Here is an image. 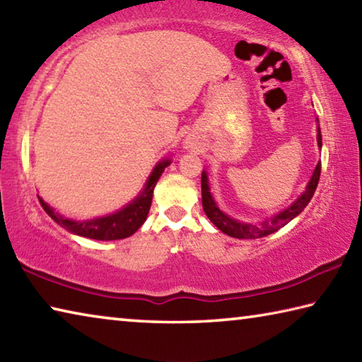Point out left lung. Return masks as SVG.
Masks as SVG:
<instances>
[{
    "label": "left lung",
    "mask_w": 362,
    "mask_h": 362,
    "mask_svg": "<svg viewBox=\"0 0 362 362\" xmlns=\"http://www.w3.org/2000/svg\"><path fill=\"white\" fill-rule=\"evenodd\" d=\"M318 122V119H316ZM316 141H318V148H322V139H321V130H320V124L316 127ZM320 173H321V162H318L316 168L313 171L312 177H310L308 185L305 187L299 197L296 199L288 208H284L283 211L274 214V216L262 221L259 224H252V223H243V221H238L235 218H230L229 214H226L221 208L218 206L216 202H214L213 195L210 192V181H208V173L204 170L202 171V205H204V211L208 216V219L218 227L221 232L227 233L229 237L233 238H262L267 237L270 233L276 232L278 229H281L283 226H286L289 221H293L296 216L303 211V208L308 205V202L312 200L313 194L316 191V186H318L320 181Z\"/></svg>",
    "instance_id": "8db88e82"
}]
</instances>
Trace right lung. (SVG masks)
<instances>
[{
    "label": "right lung",
    "instance_id": "1",
    "mask_svg": "<svg viewBox=\"0 0 362 362\" xmlns=\"http://www.w3.org/2000/svg\"><path fill=\"white\" fill-rule=\"evenodd\" d=\"M170 163V158H162V160H158L156 163V167L152 168L143 191L139 192L130 204H127L124 208H120V210L111 214H106V216L86 221H74L62 216L59 211H55L52 206L47 205L40 195H37V199H40V204L44 208V211H46L57 224L62 226L63 229H66L68 232L74 233V235H81L92 240H105V242L127 238L133 235V233L144 224L151 208L154 187L157 185L158 177L162 176L163 170L167 168Z\"/></svg>",
    "mask_w": 362,
    "mask_h": 362
}]
</instances>
